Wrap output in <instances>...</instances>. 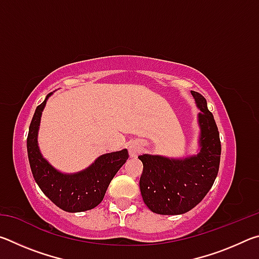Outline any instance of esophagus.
<instances>
[{
	"label": "esophagus",
	"instance_id": "esophagus-1",
	"mask_svg": "<svg viewBox=\"0 0 259 259\" xmlns=\"http://www.w3.org/2000/svg\"><path fill=\"white\" fill-rule=\"evenodd\" d=\"M140 151H142V145H140L138 142H134V143L130 144V146H129V154H130V156H133V157L137 156L138 153Z\"/></svg>",
	"mask_w": 259,
	"mask_h": 259
}]
</instances>
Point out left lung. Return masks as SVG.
<instances>
[{
  "label": "left lung",
  "mask_w": 259,
  "mask_h": 259,
  "mask_svg": "<svg viewBox=\"0 0 259 259\" xmlns=\"http://www.w3.org/2000/svg\"><path fill=\"white\" fill-rule=\"evenodd\" d=\"M200 108L201 128L198 155L172 160L156 155H140L144 170L140 192L151 211L159 214H182L199 204L212 187L221 162L222 145L212 113L202 95L192 91Z\"/></svg>",
  "instance_id": "obj_1"
}]
</instances>
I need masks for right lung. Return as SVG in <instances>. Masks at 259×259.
Listing matches in <instances>:
<instances>
[{"instance_id":"obj_1","label":"right lung","mask_w":259,"mask_h":259,"mask_svg":"<svg viewBox=\"0 0 259 259\" xmlns=\"http://www.w3.org/2000/svg\"><path fill=\"white\" fill-rule=\"evenodd\" d=\"M35 109L27 136V153L33 177L41 191L57 207L68 212L94 209L102 202L109 183L128 160L126 150L104 154L83 171L64 175L43 159L37 147V130L47 99Z\"/></svg>"}]
</instances>
